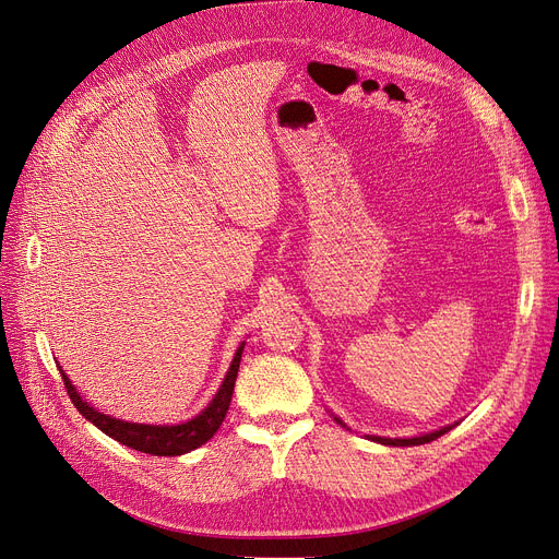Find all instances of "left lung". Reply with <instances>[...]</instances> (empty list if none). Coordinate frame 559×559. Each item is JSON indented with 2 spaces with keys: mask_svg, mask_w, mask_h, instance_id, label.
Masks as SVG:
<instances>
[{
  "mask_svg": "<svg viewBox=\"0 0 559 559\" xmlns=\"http://www.w3.org/2000/svg\"><path fill=\"white\" fill-rule=\"evenodd\" d=\"M338 420V418H336ZM341 423V420H338ZM343 425V423H341ZM450 428H443V430H437V432H430V435H423V437H414V439H386V437H368L373 439L378 443H384V445H420V443H430L435 439H439L441 435H445Z\"/></svg>",
  "mask_w": 559,
  "mask_h": 559,
  "instance_id": "1",
  "label": "left lung"
}]
</instances>
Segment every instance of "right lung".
Masks as SVG:
<instances>
[{
    "instance_id": "right-lung-1",
    "label": "right lung",
    "mask_w": 559,
    "mask_h": 559,
    "mask_svg": "<svg viewBox=\"0 0 559 559\" xmlns=\"http://www.w3.org/2000/svg\"><path fill=\"white\" fill-rule=\"evenodd\" d=\"M243 345L246 343L238 345L234 361H231L227 376H225V382L218 389V393L214 395V401L209 403V407L200 416L191 418L189 423H181V425H139V423L116 420L111 416H106V414L93 409L88 403H84L82 395H79L76 389L70 384V380H68L63 370H61V378H63V384L68 389L72 405L79 409V414L86 416L95 425V428H99L104 435H109L111 439L120 441L122 445L141 450V453H147V455L177 457V455H183V453H191V450L206 443L223 425L225 414H227L229 403H231L234 382H236V376H238V364H241Z\"/></svg>"
}]
</instances>
